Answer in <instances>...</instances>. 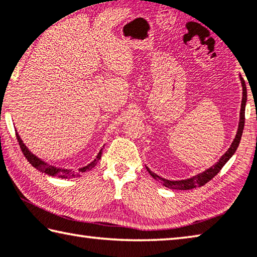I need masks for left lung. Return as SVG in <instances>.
I'll use <instances>...</instances> for the list:
<instances>
[{"instance_id":"obj_1","label":"left lung","mask_w":257,"mask_h":257,"mask_svg":"<svg viewBox=\"0 0 257 257\" xmlns=\"http://www.w3.org/2000/svg\"><path fill=\"white\" fill-rule=\"evenodd\" d=\"M240 76V81H241V85H242V100H241V108H240V120H239V125H238V130H237V135H235L233 142L230 145L229 150L226 151L223 156L219 158V160L215 164L214 166H211L210 168L206 169L205 172H202L200 174L195 175V176H192L190 178H186V180H180V181H170V180H166V178H162L160 176H158L157 174H154L151 172V170L146 167L148 172L150 173L151 176H152L154 180L159 181L162 183L166 187H169V189H174V190H191L194 189V187H200L202 185H205L207 182H209L211 178L216 176V175L219 173V170L223 168V166L226 164L227 161L230 160L231 157L233 156L237 151L240 140H241L242 136V130H243V125H245V108H246V101H247V88H246V83L245 80L242 79L241 75Z\"/></svg>"}]
</instances>
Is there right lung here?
I'll return each instance as SVG.
<instances>
[{
    "mask_svg": "<svg viewBox=\"0 0 257 257\" xmlns=\"http://www.w3.org/2000/svg\"><path fill=\"white\" fill-rule=\"evenodd\" d=\"M16 136H17V140H18V143L20 145V149H22L24 156L27 159L28 161H30V164L36 168L40 172H42L44 174H48L50 175V176H56V177H60V178H71V177H79L81 174L84 173V172H88V170H91L93 167L97 165V161L99 160L101 158V153H103V149H100V151L97 154V157L95 160L90 164L82 167V168H80L79 170H71V169H65V168H59V167H56V166H52V165H49L47 164L46 161H43L42 159H40L31 152L30 150L27 149V146L24 144V142L22 141V138L18 135V133L16 134Z\"/></svg>",
    "mask_w": 257,
    "mask_h": 257,
    "instance_id": "obj_1",
    "label": "right lung"
}]
</instances>
